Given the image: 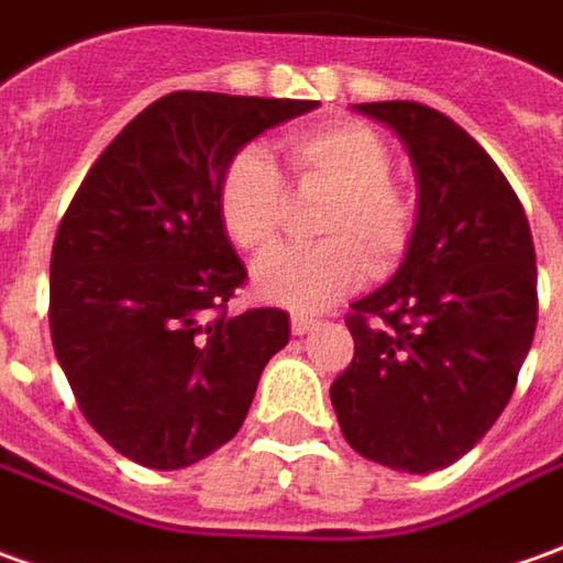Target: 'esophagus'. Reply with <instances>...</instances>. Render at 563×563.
<instances>
[{
  "label": "esophagus",
  "instance_id": "1",
  "mask_svg": "<svg viewBox=\"0 0 563 563\" xmlns=\"http://www.w3.org/2000/svg\"><path fill=\"white\" fill-rule=\"evenodd\" d=\"M320 320L317 317H308V313H292V332L296 335H305V332H311Z\"/></svg>",
  "mask_w": 563,
  "mask_h": 563
}]
</instances>
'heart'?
I'll list each match as a JSON object with an SVG mask.
<instances>
[{"instance_id":"heart-1","label":"heart","mask_w":563,"mask_h":563,"mask_svg":"<svg viewBox=\"0 0 563 563\" xmlns=\"http://www.w3.org/2000/svg\"><path fill=\"white\" fill-rule=\"evenodd\" d=\"M298 194L327 190L311 246L274 252L255 271V289L277 305L313 311L357 283L388 277L410 255L419 200L391 175V147L357 120H332L286 135L277 144ZM218 218L236 250L265 255L280 240L286 185L267 153H233L218 178Z\"/></svg>"}]
</instances>
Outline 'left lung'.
Segmentation results:
<instances>
[{
    "mask_svg": "<svg viewBox=\"0 0 563 563\" xmlns=\"http://www.w3.org/2000/svg\"><path fill=\"white\" fill-rule=\"evenodd\" d=\"M357 110L407 144L419 228L400 271L351 305L354 357L330 397L363 459L428 474L506 410L537 330V252L518 194L462 125L416 101Z\"/></svg>",
    "mask_w": 563,
    "mask_h": 563,
    "instance_id": "1",
    "label": "left lung"
}]
</instances>
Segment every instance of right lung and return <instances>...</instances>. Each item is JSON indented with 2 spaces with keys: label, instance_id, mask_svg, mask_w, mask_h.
I'll return each instance as SVG.
<instances>
[{
  "label": "right lung",
  "instance_id": "obj_1",
  "mask_svg": "<svg viewBox=\"0 0 563 563\" xmlns=\"http://www.w3.org/2000/svg\"><path fill=\"white\" fill-rule=\"evenodd\" d=\"M317 101L172 91L95 159L52 246L48 327L89 426L156 472L240 431L289 313H228L246 286L218 218L233 153Z\"/></svg>",
  "mask_w": 563,
  "mask_h": 563
}]
</instances>
